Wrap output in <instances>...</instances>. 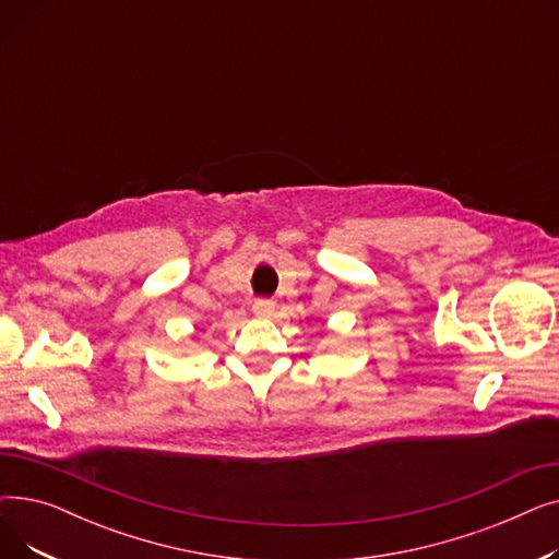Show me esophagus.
<instances>
[{"label":"esophagus","mask_w":559,"mask_h":559,"mask_svg":"<svg viewBox=\"0 0 559 559\" xmlns=\"http://www.w3.org/2000/svg\"><path fill=\"white\" fill-rule=\"evenodd\" d=\"M255 317H272L274 312V301L272 299H255L251 306Z\"/></svg>","instance_id":"1"}]
</instances>
